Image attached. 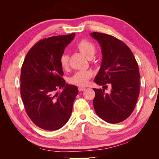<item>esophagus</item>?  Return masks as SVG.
I'll list each match as a JSON object with an SVG mask.
<instances>
[{
	"instance_id": "esophagus-1",
	"label": "esophagus",
	"mask_w": 159,
	"mask_h": 159,
	"mask_svg": "<svg viewBox=\"0 0 159 159\" xmlns=\"http://www.w3.org/2000/svg\"><path fill=\"white\" fill-rule=\"evenodd\" d=\"M85 89V88H84V87H79V88H78V90H79L80 91H84Z\"/></svg>"
}]
</instances>
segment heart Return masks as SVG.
Masks as SVG:
<instances>
[{"instance_id":"b5f03b06","label":"heart","mask_w":159,"mask_h":159,"mask_svg":"<svg viewBox=\"0 0 159 159\" xmlns=\"http://www.w3.org/2000/svg\"><path fill=\"white\" fill-rule=\"evenodd\" d=\"M76 48L78 49L81 54L85 57L91 58L92 57L96 51L95 46L92 42L83 39L80 40L76 44ZM60 64L61 68L66 70L69 67V56L66 54H63L60 57ZM92 73L88 70L79 71L71 77L70 79V82L75 85L78 86H85L88 84V81L91 78Z\"/></svg>"}]
</instances>
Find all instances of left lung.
Segmentation results:
<instances>
[{
	"instance_id": "obj_1",
	"label": "left lung",
	"mask_w": 159,
	"mask_h": 159,
	"mask_svg": "<svg viewBox=\"0 0 159 159\" xmlns=\"http://www.w3.org/2000/svg\"><path fill=\"white\" fill-rule=\"evenodd\" d=\"M90 35L102 47V62L94 79L99 85L112 89L109 94L105 90L93 88L95 111L109 123H117L127 119L133 113L140 92V74L133 52L125 43L106 34L92 32Z\"/></svg>"
}]
</instances>
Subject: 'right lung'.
I'll use <instances>...</instances> for the list:
<instances>
[{
  "label": "right lung",
  "instance_id": "1",
  "mask_svg": "<svg viewBox=\"0 0 159 159\" xmlns=\"http://www.w3.org/2000/svg\"><path fill=\"white\" fill-rule=\"evenodd\" d=\"M75 34L40 40L28 51L20 74V95L36 125L48 131L63 127L71 114L78 88L66 84L60 57ZM63 88L61 93L57 90Z\"/></svg>",
  "mask_w": 159,
  "mask_h": 159
}]
</instances>
